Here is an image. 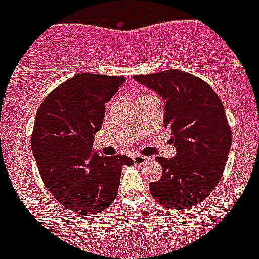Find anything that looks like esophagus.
<instances>
[{
	"label": "esophagus",
	"mask_w": 259,
	"mask_h": 259,
	"mask_svg": "<svg viewBox=\"0 0 259 259\" xmlns=\"http://www.w3.org/2000/svg\"><path fill=\"white\" fill-rule=\"evenodd\" d=\"M148 161H149V158L148 157H144V155H134V162L137 166H143V164H145Z\"/></svg>",
	"instance_id": "obj_1"
}]
</instances>
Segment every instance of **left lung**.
Listing matches in <instances>:
<instances>
[{
    "label": "left lung",
    "instance_id": "8db88e82",
    "mask_svg": "<svg viewBox=\"0 0 259 259\" xmlns=\"http://www.w3.org/2000/svg\"><path fill=\"white\" fill-rule=\"evenodd\" d=\"M134 79L164 100V127L176 148L174 158H157L163 174L149 184L150 194L168 209L196 206L218 185L230 153L223 104L206 81L176 68Z\"/></svg>",
    "mask_w": 259,
    "mask_h": 259
}]
</instances>
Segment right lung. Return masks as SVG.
I'll return each instance as SVG.
<instances>
[{
  "label": "right lung",
  "instance_id": "obj_1",
  "mask_svg": "<svg viewBox=\"0 0 259 259\" xmlns=\"http://www.w3.org/2000/svg\"><path fill=\"white\" fill-rule=\"evenodd\" d=\"M123 76L77 74L53 89L36 114L31 146L41 179L53 197L79 215L98 214L118 194L130 157H104L92 149L102 127L105 104Z\"/></svg>",
  "mask_w": 259,
  "mask_h": 259
}]
</instances>
